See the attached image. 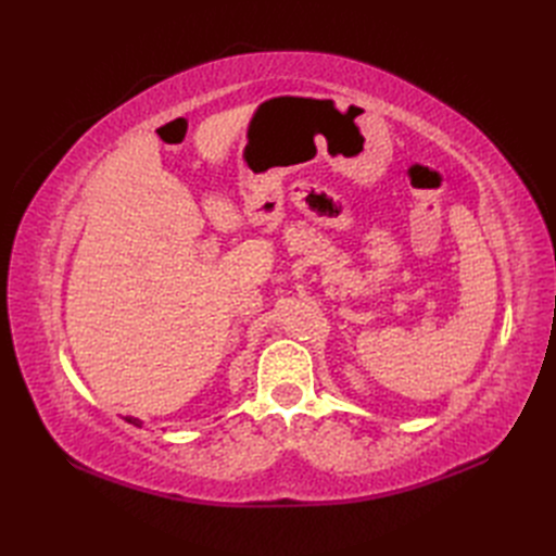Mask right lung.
<instances>
[{
	"label": "right lung",
	"mask_w": 556,
	"mask_h": 556,
	"mask_svg": "<svg viewBox=\"0 0 556 556\" xmlns=\"http://www.w3.org/2000/svg\"><path fill=\"white\" fill-rule=\"evenodd\" d=\"M125 419H127L129 425H134V427H143V422H141V419H137V417H125Z\"/></svg>",
	"instance_id": "1"
}]
</instances>
